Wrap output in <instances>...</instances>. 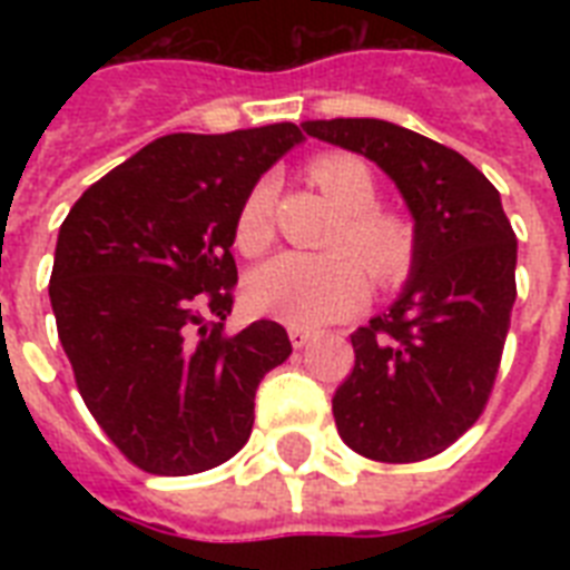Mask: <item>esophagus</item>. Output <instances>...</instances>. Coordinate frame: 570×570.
<instances>
[{
  "mask_svg": "<svg viewBox=\"0 0 570 570\" xmlns=\"http://www.w3.org/2000/svg\"><path fill=\"white\" fill-rule=\"evenodd\" d=\"M313 337H316V334H313V331H307V328H289V340H293L295 348L311 346Z\"/></svg>",
  "mask_w": 570,
  "mask_h": 570,
  "instance_id": "obj_1",
  "label": "esophagus"
}]
</instances>
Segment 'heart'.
<instances>
[{
    "mask_svg": "<svg viewBox=\"0 0 570 570\" xmlns=\"http://www.w3.org/2000/svg\"><path fill=\"white\" fill-rule=\"evenodd\" d=\"M311 180L343 213L331 245L343 250L302 254L281 250L250 275L248 302L254 311L316 328L346 316L366 298V267L379 284H399L414 259V236L402 218L373 209L375 180L357 156L331 154L311 165ZM272 242V186L257 183L236 218V245L257 254ZM352 249L355 258L346 255ZM365 263L361 267L356 259Z\"/></svg>",
    "mask_w": 570,
    "mask_h": 570,
    "instance_id": "heart-1",
    "label": "heart"
}]
</instances>
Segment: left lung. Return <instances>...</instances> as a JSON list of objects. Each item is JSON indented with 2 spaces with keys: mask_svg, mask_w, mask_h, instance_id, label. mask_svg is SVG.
<instances>
[{
  "mask_svg": "<svg viewBox=\"0 0 570 570\" xmlns=\"http://www.w3.org/2000/svg\"><path fill=\"white\" fill-rule=\"evenodd\" d=\"M302 127L379 165L414 218L402 293L352 334L355 366L334 393L337 432L364 459H432L476 423L503 357L518 239L500 191L461 154L390 120Z\"/></svg>",
  "mask_w": 570,
  "mask_h": 570,
  "instance_id": "8db88e82",
  "label": "left lung"
}]
</instances>
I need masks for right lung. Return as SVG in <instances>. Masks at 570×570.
Segmentation results:
<instances>
[{
  "mask_svg": "<svg viewBox=\"0 0 570 570\" xmlns=\"http://www.w3.org/2000/svg\"><path fill=\"white\" fill-rule=\"evenodd\" d=\"M295 124L174 132L97 180L58 230L49 302L85 405L136 468L191 476L245 446L284 325L227 334L236 218Z\"/></svg>",
  "mask_w": 570,
  "mask_h": 570,
  "instance_id": "add662e5",
  "label": "right lung"
}]
</instances>
